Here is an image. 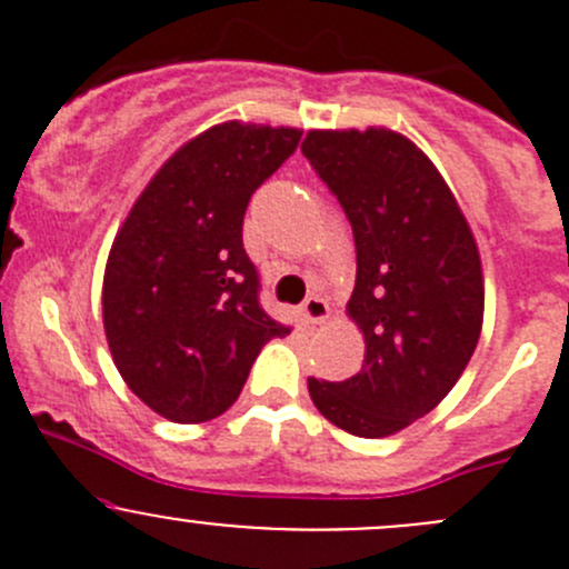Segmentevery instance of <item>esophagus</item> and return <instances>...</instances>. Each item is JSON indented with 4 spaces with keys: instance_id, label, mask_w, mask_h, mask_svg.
Wrapping results in <instances>:
<instances>
[{
    "instance_id": "1",
    "label": "esophagus",
    "mask_w": 569,
    "mask_h": 569,
    "mask_svg": "<svg viewBox=\"0 0 569 569\" xmlns=\"http://www.w3.org/2000/svg\"><path fill=\"white\" fill-rule=\"evenodd\" d=\"M300 317L308 327L325 325V321L330 319V306H327V300H321V297H308L300 308Z\"/></svg>"
}]
</instances>
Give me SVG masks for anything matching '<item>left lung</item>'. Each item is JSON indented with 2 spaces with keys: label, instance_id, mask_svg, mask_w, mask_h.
Listing matches in <instances>:
<instances>
[{
  "label": "left lung",
  "instance_id": "1",
  "mask_svg": "<svg viewBox=\"0 0 569 569\" xmlns=\"http://www.w3.org/2000/svg\"><path fill=\"white\" fill-rule=\"evenodd\" d=\"M302 153L352 222L358 280L347 317L366 341L358 375L308 380V391L343 432L388 438L449 396L479 343V248L446 178L399 131L311 129Z\"/></svg>",
  "mask_w": 569,
  "mask_h": 569
}]
</instances>
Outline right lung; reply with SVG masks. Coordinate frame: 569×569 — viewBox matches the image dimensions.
<instances>
[{
  "mask_svg": "<svg viewBox=\"0 0 569 569\" xmlns=\"http://www.w3.org/2000/svg\"><path fill=\"white\" fill-rule=\"evenodd\" d=\"M300 137L295 126H211L153 173L118 228L101 289L107 343L126 386L162 418L222 416L263 343L291 332L258 306L242 222Z\"/></svg>",
  "mask_w": 569,
  "mask_h": 569,
  "instance_id": "add662e5",
  "label": "right lung"
}]
</instances>
